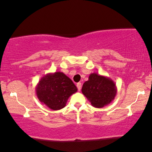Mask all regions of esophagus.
<instances>
[{"label":"esophagus","mask_w":152,"mask_h":152,"mask_svg":"<svg viewBox=\"0 0 152 152\" xmlns=\"http://www.w3.org/2000/svg\"><path fill=\"white\" fill-rule=\"evenodd\" d=\"M77 89L79 91H81V88H82V84H81L80 82H78L77 84Z\"/></svg>","instance_id":"esophagus-1"}]
</instances>
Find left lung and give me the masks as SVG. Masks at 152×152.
Listing matches in <instances>:
<instances>
[{"label":"left lung","instance_id":"8db88e82","mask_svg":"<svg viewBox=\"0 0 152 152\" xmlns=\"http://www.w3.org/2000/svg\"><path fill=\"white\" fill-rule=\"evenodd\" d=\"M82 92L93 107L102 108L115 99L117 87L111 78L93 72L83 84Z\"/></svg>","mask_w":152,"mask_h":152}]
</instances>
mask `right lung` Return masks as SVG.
<instances>
[{
    "label": "right lung",
    "instance_id": "add662e5",
    "mask_svg": "<svg viewBox=\"0 0 152 152\" xmlns=\"http://www.w3.org/2000/svg\"><path fill=\"white\" fill-rule=\"evenodd\" d=\"M77 91L72 81L62 72L45 75L36 86L39 101L53 111L65 107L69 97Z\"/></svg>",
    "mask_w": 152,
    "mask_h": 152
}]
</instances>
